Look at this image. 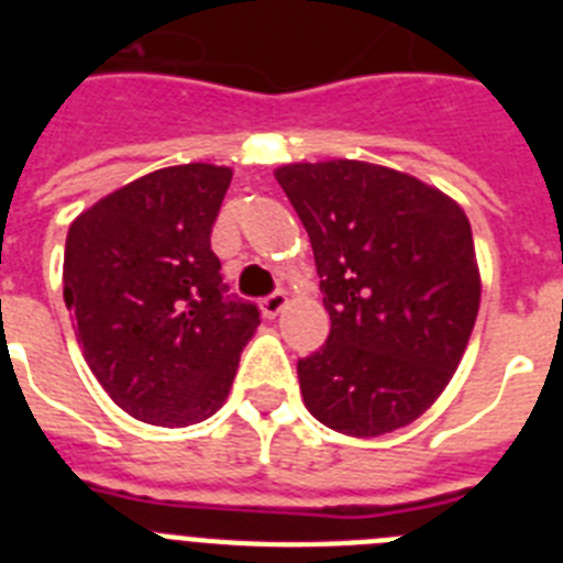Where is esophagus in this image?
Listing matches in <instances>:
<instances>
[{
	"mask_svg": "<svg viewBox=\"0 0 563 563\" xmlns=\"http://www.w3.org/2000/svg\"><path fill=\"white\" fill-rule=\"evenodd\" d=\"M287 307V292L285 290H276L271 292V296L262 298V312H265L267 318H276L278 312L285 310Z\"/></svg>",
	"mask_w": 563,
	"mask_h": 563,
	"instance_id": "esophagus-1",
	"label": "esophagus"
}]
</instances>
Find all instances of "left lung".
Returning a JSON list of instances; mask_svg holds the SVG:
<instances>
[{
	"label": "left lung",
	"instance_id": "8db88e82",
	"mask_svg": "<svg viewBox=\"0 0 563 563\" xmlns=\"http://www.w3.org/2000/svg\"><path fill=\"white\" fill-rule=\"evenodd\" d=\"M276 180L307 228L332 321L298 361L305 406L338 434H391L434 406L474 332L471 222L440 188L375 163H287Z\"/></svg>",
	"mask_w": 563,
	"mask_h": 563
}]
</instances>
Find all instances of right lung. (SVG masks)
Here are the masks:
<instances>
[{"mask_svg": "<svg viewBox=\"0 0 563 563\" xmlns=\"http://www.w3.org/2000/svg\"><path fill=\"white\" fill-rule=\"evenodd\" d=\"M231 177L211 163L157 168L69 225L64 301L89 369L134 420L180 429L220 411L258 327L211 251Z\"/></svg>", "mask_w": 563, "mask_h": 563, "instance_id": "obj_1", "label": "right lung"}]
</instances>
